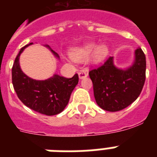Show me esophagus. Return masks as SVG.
Returning <instances> with one entry per match:
<instances>
[{"label": "esophagus", "mask_w": 157, "mask_h": 157, "mask_svg": "<svg viewBox=\"0 0 157 157\" xmlns=\"http://www.w3.org/2000/svg\"><path fill=\"white\" fill-rule=\"evenodd\" d=\"M78 75H79V78L80 79H84L86 78V76H87V72H86L85 70H81L78 72Z\"/></svg>", "instance_id": "34e87169"}]
</instances>
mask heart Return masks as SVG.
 <instances>
[{
  "instance_id": "heart-1",
  "label": "heart",
  "mask_w": 157,
  "mask_h": 157,
  "mask_svg": "<svg viewBox=\"0 0 157 157\" xmlns=\"http://www.w3.org/2000/svg\"><path fill=\"white\" fill-rule=\"evenodd\" d=\"M109 51V47L106 44L97 45L96 43H88L81 47L71 49L70 55L75 60H85L90 56L91 63L98 64L104 61Z\"/></svg>"
}]
</instances>
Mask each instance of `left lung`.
<instances>
[{
	"label": "left lung",
	"instance_id": "left-lung-1",
	"mask_svg": "<svg viewBox=\"0 0 157 157\" xmlns=\"http://www.w3.org/2000/svg\"><path fill=\"white\" fill-rule=\"evenodd\" d=\"M96 103L102 109L118 112L136 100L146 79V57L141 48L134 51V61L125 69L114 65L110 57L103 66L89 72Z\"/></svg>",
	"mask_w": 157,
	"mask_h": 157
}]
</instances>
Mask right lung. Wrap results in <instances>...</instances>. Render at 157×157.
<instances>
[{"mask_svg":"<svg viewBox=\"0 0 157 157\" xmlns=\"http://www.w3.org/2000/svg\"><path fill=\"white\" fill-rule=\"evenodd\" d=\"M32 44L22 48L14 60L12 67L13 89L21 102L32 110L46 116L59 114L68 103L71 92L78 84V75L75 74L71 78H65L54 74L52 77L44 81H37L28 76L21 70L19 56L24 49ZM45 46L59 59V54L49 45Z\"/></svg>","mask_w":157,"mask_h":157,"instance_id":"right-lung-1","label":"right lung"}]
</instances>
